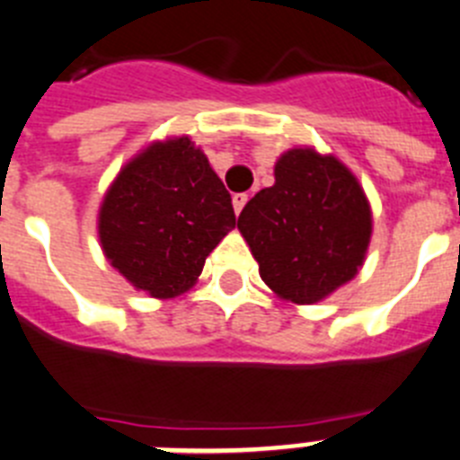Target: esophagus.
<instances>
[{"mask_svg":"<svg viewBox=\"0 0 460 460\" xmlns=\"http://www.w3.org/2000/svg\"><path fill=\"white\" fill-rule=\"evenodd\" d=\"M249 202V195L246 193H234L233 195V207H234V214H242L243 205Z\"/></svg>","mask_w":460,"mask_h":460,"instance_id":"1","label":"esophagus"}]
</instances>
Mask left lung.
Masks as SVG:
<instances>
[{
  "instance_id": "left-lung-1",
  "label": "left lung",
  "mask_w": 460,
  "mask_h": 460,
  "mask_svg": "<svg viewBox=\"0 0 460 460\" xmlns=\"http://www.w3.org/2000/svg\"><path fill=\"white\" fill-rule=\"evenodd\" d=\"M274 177V186L246 202L237 227L280 299L315 304L364 265L371 205L339 158L311 147L283 154Z\"/></svg>"
}]
</instances>
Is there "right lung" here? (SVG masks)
<instances>
[{
    "mask_svg": "<svg viewBox=\"0 0 460 460\" xmlns=\"http://www.w3.org/2000/svg\"><path fill=\"white\" fill-rule=\"evenodd\" d=\"M234 227L233 198L186 136L152 142L119 170L99 209L101 249L136 290L170 299Z\"/></svg>",
    "mask_w": 460,
    "mask_h": 460,
    "instance_id": "add662e5",
    "label": "right lung"
}]
</instances>
